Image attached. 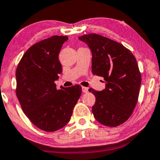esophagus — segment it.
<instances>
[{
    "instance_id": "esophagus-1",
    "label": "esophagus",
    "mask_w": 160,
    "mask_h": 160,
    "mask_svg": "<svg viewBox=\"0 0 160 160\" xmlns=\"http://www.w3.org/2000/svg\"><path fill=\"white\" fill-rule=\"evenodd\" d=\"M82 92L83 93H88V88L86 87H82Z\"/></svg>"
}]
</instances>
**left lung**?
Masks as SVG:
<instances>
[{
  "mask_svg": "<svg viewBox=\"0 0 160 160\" xmlns=\"http://www.w3.org/2000/svg\"><path fill=\"white\" fill-rule=\"evenodd\" d=\"M92 52V73L103 77L106 88H90L96 98L94 118L102 125L116 127L126 122L137 104L141 75L130 50L119 42L98 34L78 38Z\"/></svg>",
  "mask_w": 160,
  "mask_h": 160,
  "instance_id": "1",
  "label": "left lung"
}]
</instances>
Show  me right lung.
<instances>
[{"label": "right lung", "mask_w": 160, "mask_h": 160, "mask_svg": "<svg viewBox=\"0 0 160 160\" xmlns=\"http://www.w3.org/2000/svg\"><path fill=\"white\" fill-rule=\"evenodd\" d=\"M67 40L66 35H54L33 44L16 71V94L22 111L35 126L45 132H55L69 122L82 94L79 85L58 90L54 83L62 72L59 53Z\"/></svg>", "instance_id": "right-lung-1"}]
</instances>
